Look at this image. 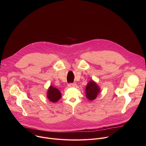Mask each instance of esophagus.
I'll return each mask as SVG.
<instances>
[{
  "mask_svg": "<svg viewBox=\"0 0 146 146\" xmlns=\"http://www.w3.org/2000/svg\"><path fill=\"white\" fill-rule=\"evenodd\" d=\"M76 86V83L74 82V83H70V84H68V87H74Z\"/></svg>",
  "mask_w": 146,
  "mask_h": 146,
  "instance_id": "34e87169",
  "label": "esophagus"
}]
</instances>
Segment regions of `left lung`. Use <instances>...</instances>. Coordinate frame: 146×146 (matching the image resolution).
<instances>
[{
  "label": "left lung",
  "mask_w": 146,
  "mask_h": 146,
  "mask_svg": "<svg viewBox=\"0 0 146 146\" xmlns=\"http://www.w3.org/2000/svg\"><path fill=\"white\" fill-rule=\"evenodd\" d=\"M100 92V88L94 80L90 81L86 87V95L91 101L95 100Z\"/></svg>",
  "instance_id": "left-lung-1"
}]
</instances>
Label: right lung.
Instances as JSON below:
<instances>
[{"mask_svg":"<svg viewBox=\"0 0 146 146\" xmlns=\"http://www.w3.org/2000/svg\"><path fill=\"white\" fill-rule=\"evenodd\" d=\"M61 96L62 95L59 90L52 86L49 87L47 92V97L50 102L52 103L57 102L61 98Z\"/></svg>","mask_w":146,"mask_h":146,"instance_id":"add662e5","label":"right lung"}]
</instances>
